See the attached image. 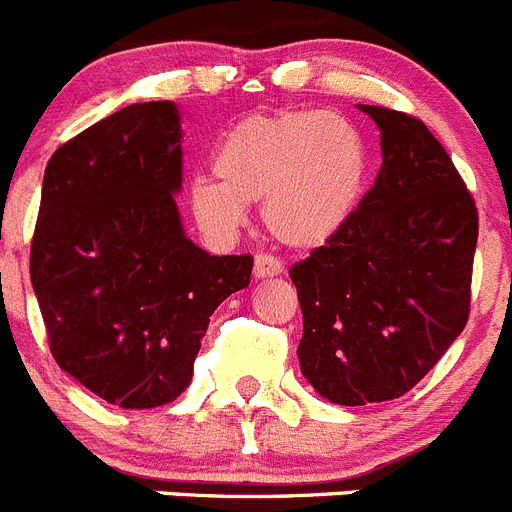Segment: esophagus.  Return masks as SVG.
<instances>
[{
    "label": "esophagus",
    "mask_w": 512,
    "mask_h": 512,
    "mask_svg": "<svg viewBox=\"0 0 512 512\" xmlns=\"http://www.w3.org/2000/svg\"><path fill=\"white\" fill-rule=\"evenodd\" d=\"M282 271H284L282 261L269 256V253H256V259H253V274H256V277L259 279L279 277Z\"/></svg>",
    "instance_id": "1"
}]
</instances>
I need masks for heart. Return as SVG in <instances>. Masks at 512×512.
Returning <instances> with one entry per match:
<instances>
[{
	"mask_svg": "<svg viewBox=\"0 0 512 512\" xmlns=\"http://www.w3.org/2000/svg\"><path fill=\"white\" fill-rule=\"evenodd\" d=\"M215 176L189 187L194 220L228 238L259 205L269 233L289 248H318L336 238L361 202L369 146L338 112L289 110L248 115L220 138Z\"/></svg>",
	"mask_w": 512,
	"mask_h": 512,
	"instance_id": "b5f03b06",
	"label": "heart"
}]
</instances>
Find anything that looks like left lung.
<instances>
[{
  "instance_id": "8db88e82",
  "label": "left lung",
  "mask_w": 512,
  "mask_h": 512,
  "mask_svg": "<svg viewBox=\"0 0 512 512\" xmlns=\"http://www.w3.org/2000/svg\"><path fill=\"white\" fill-rule=\"evenodd\" d=\"M382 169L346 228L289 269L302 307V374L330 402L410 392L469 320L479 217L425 122L359 104Z\"/></svg>"
}]
</instances>
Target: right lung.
<instances>
[{"label": "right lung", "mask_w": 512, "mask_h": 512, "mask_svg": "<svg viewBox=\"0 0 512 512\" xmlns=\"http://www.w3.org/2000/svg\"><path fill=\"white\" fill-rule=\"evenodd\" d=\"M182 128L171 102L94 122L45 166L30 279L63 372L125 410L192 382L210 315L251 282L253 256H210L184 235Z\"/></svg>", "instance_id": "add662e5"}]
</instances>
